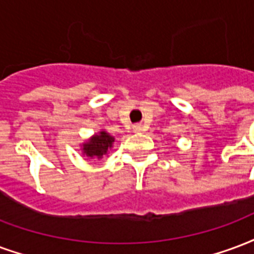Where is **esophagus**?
<instances>
[{
    "mask_svg": "<svg viewBox=\"0 0 254 254\" xmlns=\"http://www.w3.org/2000/svg\"><path fill=\"white\" fill-rule=\"evenodd\" d=\"M133 129L136 132H141V130H144V125L142 124H136V125H133Z\"/></svg>",
    "mask_w": 254,
    "mask_h": 254,
    "instance_id": "obj_1",
    "label": "esophagus"
}]
</instances>
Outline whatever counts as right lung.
<instances>
[{
	"instance_id": "add662e5",
	"label": "right lung",
	"mask_w": 254,
	"mask_h": 254,
	"mask_svg": "<svg viewBox=\"0 0 254 254\" xmlns=\"http://www.w3.org/2000/svg\"><path fill=\"white\" fill-rule=\"evenodd\" d=\"M113 142H114V137L106 132H101L99 134H95L89 142L83 144V153L89 157L101 159L103 155L108 153V149L112 148Z\"/></svg>"
}]
</instances>
